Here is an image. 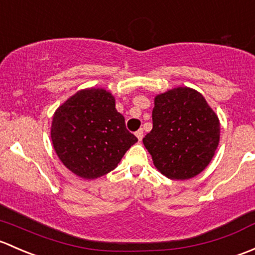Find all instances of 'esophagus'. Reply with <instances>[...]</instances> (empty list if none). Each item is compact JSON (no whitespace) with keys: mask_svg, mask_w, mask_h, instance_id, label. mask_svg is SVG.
<instances>
[{"mask_svg":"<svg viewBox=\"0 0 255 255\" xmlns=\"http://www.w3.org/2000/svg\"><path fill=\"white\" fill-rule=\"evenodd\" d=\"M135 135H136V137L138 138V141L142 140V137H143V130H142V128H140V130L136 131Z\"/></svg>","mask_w":255,"mask_h":255,"instance_id":"obj_1","label":"esophagus"}]
</instances>
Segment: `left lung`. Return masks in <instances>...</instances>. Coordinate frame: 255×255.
Wrapping results in <instances>:
<instances>
[{"label": "left lung", "mask_w": 255, "mask_h": 255, "mask_svg": "<svg viewBox=\"0 0 255 255\" xmlns=\"http://www.w3.org/2000/svg\"><path fill=\"white\" fill-rule=\"evenodd\" d=\"M152 122L142 142L164 177L190 179L209 166L220 142V120L203 94L189 87L157 94Z\"/></svg>", "instance_id": "obj_1"}]
</instances>
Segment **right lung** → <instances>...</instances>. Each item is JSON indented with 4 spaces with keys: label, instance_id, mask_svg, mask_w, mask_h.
I'll return each mask as SVG.
<instances>
[{
    "label": "right lung",
    "instance_id": "1",
    "mask_svg": "<svg viewBox=\"0 0 255 255\" xmlns=\"http://www.w3.org/2000/svg\"><path fill=\"white\" fill-rule=\"evenodd\" d=\"M51 141L60 161L83 179H97L118 167L137 138L128 132L115 98L104 88L76 92L54 113Z\"/></svg>",
    "mask_w": 255,
    "mask_h": 255
}]
</instances>
